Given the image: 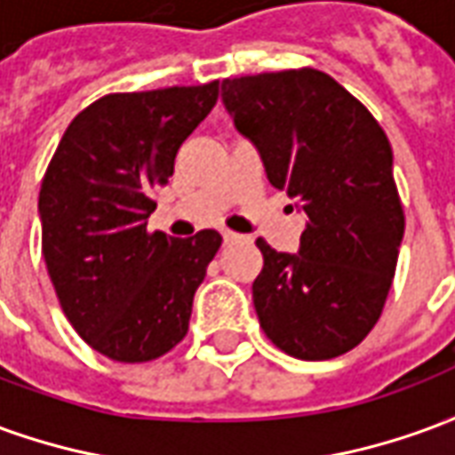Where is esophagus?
I'll use <instances>...</instances> for the list:
<instances>
[{"label": "esophagus", "mask_w": 455, "mask_h": 455, "mask_svg": "<svg viewBox=\"0 0 455 455\" xmlns=\"http://www.w3.org/2000/svg\"><path fill=\"white\" fill-rule=\"evenodd\" d=\"M221 236H224V241H227V243H231V241H238V234L236 231H228V228H224V231H221Z\"/></svg>", "instance_id": "esophagus-1"}]
</instances>
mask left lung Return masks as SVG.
<instances>
[{
  "label": "left lung",
  "mask_w": 455,
  "mask_h": 455,
  "mask_svg": "<svg viewBox=\"0 0 455 455\" xmlns=\"http://www.w3.org/2000/svg\"><path fill=\"white\" fill-rule=\"evenodd\" d=\"M221 90L270 185L309 217L295 256L256 241L258 322L302 361L348 353L380 319L404 236L390 140L365 104L315 68L227 77Z\"/></svg>",
  "instance_id": "8db88e82"
}]
</instances>
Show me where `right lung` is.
I'll return each mask as SVG.
<instances>
[{
    "label": "right lung",
    "mask_w": 455,
    "mask_h": 455,
    "mask_svg": "<svg viewBox=\"0 0 455 455\" xmlns=\"http://www.w3.org/2000/svg\"><path fill=\"white\" fill-rule=\"evenodd\" d=\"M217 100L219 80L104 94L70 121L48 163L38 195L45 267L68 322L112 361H156L188 336L221 234L172 238L146 219L153 189Z\"/></svg>",
    "instance_id": "add662e5"
}]
</instances>
